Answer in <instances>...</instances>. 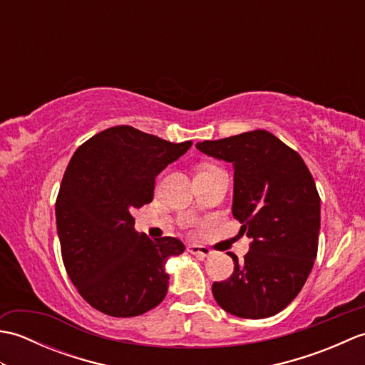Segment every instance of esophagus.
Returning a JSON list of instances; mask_svg holds the SVG:
<instances>
[{"label": "esophagus", "instance_id": "obj_1", "mask_svg": "<svg viewBox=\"0 0 365 365\" xmlns=\"http://www.w3.org/2000/svg\"><path fill=\"white\" fill-rule=\"evenodd\" d=\"M188 251L195 255H200V257H207V255L212 252L207 246L202 245H188Z\"/></svg>", "mask_w": 365, "mask_h": 365}]
</instances>
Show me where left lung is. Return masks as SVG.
<instances>
[{
	"label": "left lung",
	"mask_w": 365,
	"mask_h": 365,
	"mask_svg": "<svg viewBox=\"0 0 365 365\" xmlns=\"http://www.w3.org/2000/svg\"><path fill=\"white\" fill-rule=\"evenodd\" d=\"M234 165L232 215L252 240L234 273L213 282L224 311L240 319H267L297 298L319 250L320 196L298 152L265 130L196 144Z\"/></svg>",
	"instance_id": "left-lung-1"
}]
</instances>
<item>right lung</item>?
<instances>
[{"mask_svg": "<svg viewBox=\"0 0 365 365\" xmlns=\"http://www.w3.org/2000/svg\"><path fill=\"white\" fill-rule=\"evenodd\" d=\"M190 147L120 125L73 153L58 192L56 227L67 274L97 311L125 319L165 299V263L185 246L138 234L131 213L152 202L155 177Z\"/></svg>", "mask_w": 365, "mask_h": 365, "instance_id": "obj_1", "label": "right lung"}]
</instances>
